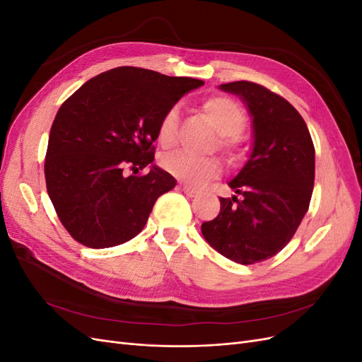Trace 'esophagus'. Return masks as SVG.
I'll list each match as a JSON object with an SVG mask.
<instances>
[{
  "label": "esophagus",
  "instance_id": "34e87169",
  "mask_svg": "<svg viewBox=\"0 0 362 362\" xmlns=\"http://www.w3.org/2000/svg\"><path fill=\"white\" fill-rule=\"evenodd\" d=\"M180 189L189 196V198H194V196H198L199 194V192L198 190H194V189H192V187H189V185H180Z\"/></svg>",
  "mask_w": 362,
  "mask_h": 362
}]
</instances>
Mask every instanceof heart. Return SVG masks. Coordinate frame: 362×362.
Masks as SVG:
<instances>
[{
	"mask_svg": "<svg viewBox=\"0 0 362 362\" xmlns=\"http://www.w3.org/2000/svg\"><path fill=\"white\" fill-rule=\"evenodd\" d=\"M202 112L217 129V145L226 152H234L238 145V134L246 125L245 110L233 98L225 95H211L201 104ZM178 108L170 107L164 112L157 127L158 144L169 148L178 134ZM163 168L175 178L192 187H201L208 180L217 178L222 173V164L214 157H194L187 152H170L161 160Z\"/></svg>",
	"mask_w": 362,
	"mask_h": 362,
	"instance_id": "obj_1",
	"label": "heart"
}]
</instances>
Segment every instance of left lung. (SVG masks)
I'll return each mask as SVG.
<instances>
[{"label": "left lung", "mask_w": 362, "mask_h": 362, "mask_svg": "<svg viewBox=\"0 0 362 362\" xmlns=\"http://www.w3.org/2000/svg\"><path fill=\"white\" fill-rule=\"evenodd\" d=\"M252 117L250 156L228 182L242 199L221 198V211L204 222V238L238 264H255L286 247L308 211L315 151L308 127L282 96L250 81L221 84Z\"/></svg>", "instance_id": "left-lung-1"}]
</instances>
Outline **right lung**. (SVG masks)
I'll use <instances>...</instances> for the list:
<instances>
[{
    "mask_svg": "<svg viewBox=\"0 0 362 362\" xmlns=\"http://www.w3.org/2000/svg\"><path fill=\"white\" fill-rule=\"evenodd\" d=\"M204 84L187 76L122 66L86 81L54 119L45 180L62 225L76 242L103 249L145 228L156 201L177 185L154 163L164 112ZM151 166L144 177L123 173Z\"/></svg>",
    "mask_w": 362,
    "mask_h": 362,
    "instance_id": "add662e5",
    "label": "right lung"
}]
</instances>
